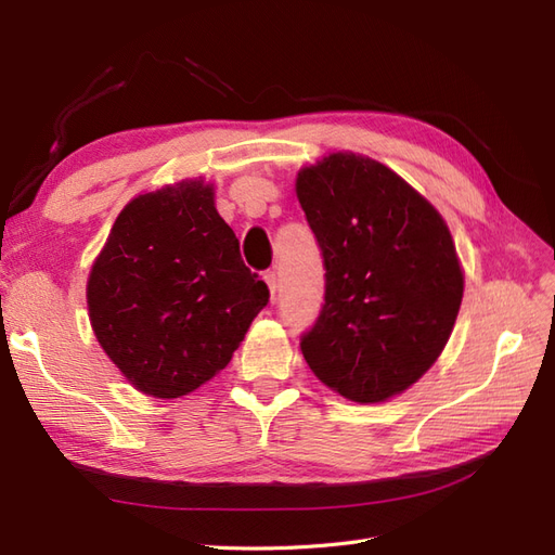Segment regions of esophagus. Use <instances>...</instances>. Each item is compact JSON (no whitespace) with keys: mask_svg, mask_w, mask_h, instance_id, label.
<instances>
[{"mask_svg":"<svg viewBox=\"0 0 555 555\" xmlns=\"http://www.w3.org/2000/svg\"><path fill=\"white\" fill-rule=\"evenodd\" d=\"M263 280L268 284V289H271V296H275V292H278V275H275V271H266Z\"/></svg>","mask_w":555,"mask_h":555,"instance_id":"34e87169","label":"esophagus"}]
</instances>
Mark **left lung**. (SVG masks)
Returning a JSON list of instances; mask_svg holds the SVG:
<instances>
[{"instance_id": "8db88e82", "label": "left lung", "mask_w": 555, "mask_h": 555, "mask_svg": "<svg viewBox=\"0 0 555 555\" xmlns=\"http://www.w3.org/2000/svg\"><path fill=\"white\" fill-rule=\"evenodd\" d=\"M296 194L324 259V304L300 335L310 371L354 402L405 391L440 357L463 298L451 233L384 164L335 153Z\"/></svg>"}]
</instances>
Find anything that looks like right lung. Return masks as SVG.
I'll return each mask as SVG.
<instances>
[{
	"mask_svg": "<svg viewBox=\"0 0 555 555\" xmlns=\"http://www.w3.org/2000/svg\"><path fill=\"white\" fill-rule=\"evenodd\" d=\"M268 298L201 180L127 204L88 280L99 345L155 398L190 393L227 367Z\"/></svg>",
	"mask_w": 555,
	"mask_h": 555,
	"instance_id": "right-lung-1",
	"label": "right lung"
}]
</instances>
